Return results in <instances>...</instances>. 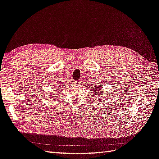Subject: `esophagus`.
I'll use <instances>...</instances> for the list:
<instances>
[{"instance_id":"1","label":"esophagus","mask_w":159,"mask_h":159,"mask_svg":"<svg viewBox=\"0 0 159 159\" xmlns=\"http://www.w3.org/2000/svg\"><path fill=\"white\" fill-rule=\"evenodd\" d=\"M75 84H76V85H79V84H80V82H79V81H75Z\"/></svg>"}]
</instances>
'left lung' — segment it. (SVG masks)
Returning a JSON list of instances; mask_svg holds the SVG:
<instances>
[{
  "mask_svg": "<svg viewBox=\"0 0 159 159\" xmlns=\"http://www.w3.org/2000/svg\"><path fill=\"white\" fill-rule=\"evenodd\" d=\"M101 88L99 87V86L95 87V88L92 87V88L91 89V91H92V92H93V93L95 94V95L99 96V98H101V97H102V92H101Z\"/></svg>",
  "mask_w": 159,
  "mask_h": 159,
  "instance_id": "obj_1",
  "label": "left lung"
}]
</instances>
